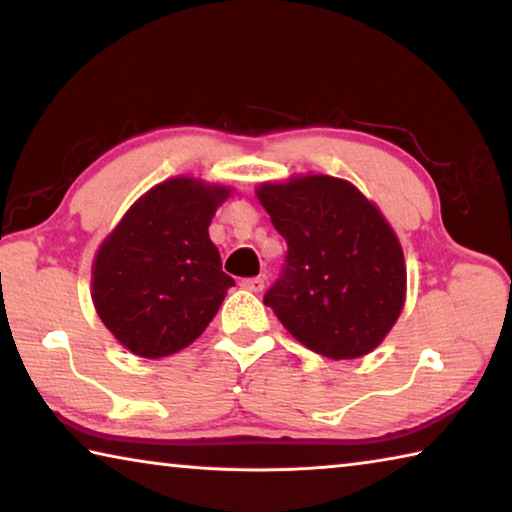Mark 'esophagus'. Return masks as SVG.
<instances>
[{
	"instance_id": "esophagus-1",
	"label": "esophagus",
	"mask_w": 512,
	"mask_h": 512,
	"mask_svg": "<svg viewBox=\"0 0 512 512\" xmlns=\"http://www.w3.org/2000/svg\"><path fill=\"white\" fill-rule=\"evenodd\" d=\"M241 287H244L246 291L259 293L264 289V280H262V277H246V280H241Z\"/></svg>"
}]
</instances>
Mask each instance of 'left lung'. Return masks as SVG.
I'll return each mask as SVG.
<instances>
[{
	"instance_id": "1",
	"label": "left lung",
	"mask_w": 512,
	"mask_h": 512,
	"mask_svg": "<svg viewBox=\"0 0 512 512\" xmlns=\"http://www.w3.org/2000/svg\"><path fill=\"white\" fill-rule=\"evenodd\" d=\"M257 198L289 248L264 305L327 359L375 350L406 298L404 253L388 221L357 187L332 176L264 183Z\"/></svg>"
}]
</instances>
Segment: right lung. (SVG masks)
I'll use <instances>...</instances> for the list:
<instances>
[{"label": "right lung", "instance_id": "obj_1", "mask_svg": "<svg viewBox=\"0 0 512 512\" xmlns=\"http://www.w3.org/2000/svg\"><path fill=\"white\" fill-rule=\"evenodd\" d=\"M228 196V187L203 180H164L101 244L92 266L94 309L137 357L160 359L187 348L235 287L207 232Z\"/></svg>", "mask_w": 512, "mask_h": 512}]
</instances>
